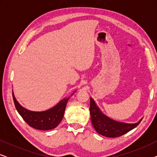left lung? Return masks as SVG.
Wrapping results in <instances>:
<instances>
[{
  "label": "left lung",
  "mask_w": 157,
  "mask_h": 157,
  "mask_svg": "<svg viewBox=\"0 0 157 157\" xmlns=\"http://www.w3.org/2000/svg\"><path fill=\"white\" fill-rule=\"evenodd\" d=\"M90 113L91 123L97 133L110 138L125 134L136 127L141 121L140 120L136 124H126L113 121L103 114L91 98H90Z\"/></svg>",
  "instance_id": "8db88e82"
}]
</instances>
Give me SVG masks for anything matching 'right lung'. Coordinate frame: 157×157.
<instances>
[{
  "mask_svg": "<svg viewBox=\"0 0 157 157\" xmlns=\"http://www.w3.org/2000/svg\"><path fill=\"white\" fill-rule=\"evenodd\" d=\"M13 98L16 110L18 111L23 120L30 126L38 130H50L56 127L63 119L66 104L69 97L63 98L56 106L45 111L36 112L25 109L19 104L12 92Z\"/></svg>",
  "mask_w": 157,
  "mask_h": 157,
  "instance_id": "1",
  "label": "right lung"
}]
</instances>
